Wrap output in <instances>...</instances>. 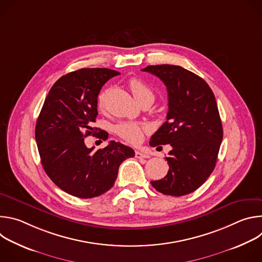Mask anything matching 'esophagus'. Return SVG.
Listing matches in <instances>:
<instances>
[{
	"label": "esophagus",
	"mask_w": 262,
	"mask_h": 262,
	"mask_svg": "<svg viewBox=\"0 0 262 262\" xmlns=\"http://www.w3.org/2000/svg\"><path fill=\"white\" fill-rule=\"evenodd\" d=\"M135 156H136L137 159H149V158H150L148 155L143 154V152H141V151H136V152H135Z\"/></svg>",
	"instance_id": "obj_1"
}]
</instances>
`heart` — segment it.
Returning a JSON list of instances; mask_svg holds the SVG:
<instances>
[{
  "instance_id": "heart-1",
  "label": "heart",
  "mask_w": 262,
  "mask_h": 262,
  "mask_svg": "<svg viewBox=\"0 0 262 262\" xmlns=\"http://www.w3.org/2000/svg\"><path fill=\"white\" fill-rule=\"evenodd\" d=\"M129 88L136 97V99L141 102L143 100H151L155 99V93L154 91L149 88L141 79L139 78H132L128 81ZM105 99V92H101L98 95L97 98V105L99 108H101L104 104ZM146 129V126L137 122H130V121H124L115 126V133L125 140L128 143L132 144H138L143 138V134Z\"/></svg>"
}]
</instances>
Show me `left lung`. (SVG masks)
Returning a JSON list of instances; mask_svg holds the SVG:
<instances>
[{
	"instance_id": "8db88e82",
	"label": "left lung",
	"mask_w": 262,
	"mask_h": 262,
	"mask_svg": "<svg viewBox=\"0 0 262 262\" xmlns=\"http://www.w3.org/2000/svg\"><path fill=\"white\" fill-rule=\"evenodd\" d=\"M161 79L168 91L167 121L151 137L150 146L170 144L167 175L151 181L164 195L180 197L196 191L213 171L223 127L213 92L194 72L177 65L142 69Z\"/></svg>"
}]
</instances>
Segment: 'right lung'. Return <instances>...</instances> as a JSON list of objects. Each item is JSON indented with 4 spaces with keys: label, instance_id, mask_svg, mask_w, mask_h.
<instances>
[{
    "label": "right lung",
    "instance_id": "1",
    "mask_svg": "<svg viewBox=\"0 0 262 262\" xmlns=\"http://www.w3.org/2000/svg\"><path fill=\"white\" fill-rule=\"evenodd\" d=\"M119 72L107 68H82L61 77L51 88L36 122L35 139L42 167L62 191L83 199L107 192L119 166L135 151L111 141L93 151L84 139L94 135L101 87ZM102 140L107 134L99 132Z\"/></svg>",
    "mask_w": 262,
    "mask_h": 262
}]
</instances>
